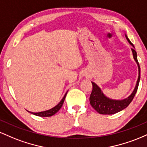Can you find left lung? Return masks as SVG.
I'll return each mask as SVG.
<instances>
[{"label":"left lung","instance_id":"left-lung-1","mask_svg":"<svg viewBox=\"0 0 147 147\" xmlns=\"http://www.w3.org/2000/svg\"><path fill=\"white\" fill-rule=\"evenodd\" d=\"M125 36L128 42L131 44V45L133 46V48H131V50H132L133 52V59L136 61L138 67V78L137 82H136V86H135V88L132 92V93L129 97H126V98L119 100V99H113L106 97L103 93L102 90H101L100 88L95 83L92 82V90L90 96V105L92 106V108L97 112H98L99 114L112 115L124 110V109H126L129 105L130 103L132 102L133 99L134 98V96L138 90V85H139L140 80V68L139 63L138 61L137 52L135 50L134 45L130 41L126 34H125Z\"/></svg>","mask_w":147,"mask_h":147}]
</instances>
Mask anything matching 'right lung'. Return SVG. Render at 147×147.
Returning a JSON list of instances; mask_svg holds the SVG:
<instances>
[{
	"label": "right lung",
	"mask_w": 147,
	"mask_h": 147,
	"mask_svg": "<svg viewBox=\"0 0 147 147\" xmlns=\"http://www.w3.org/2000/svg\"><path fill=\"white\" fill-rule=\"evenodd\" d=\"M67 92H68V91L65 92V94L64 95L63 97L61 99V100L60 101V102H59L58 104H57L55 107L52 108V109H49V110H48V111H41V112H38V113H33V112H30V111H27L30 113L35 115H36V116H39V117H50V116H52L53 115L57 113L59 111V109H61V106L63 104L64 100H65V96H66V95H67Z\"/></svg>",
	"instance_id": "1"
}]
</instances>
